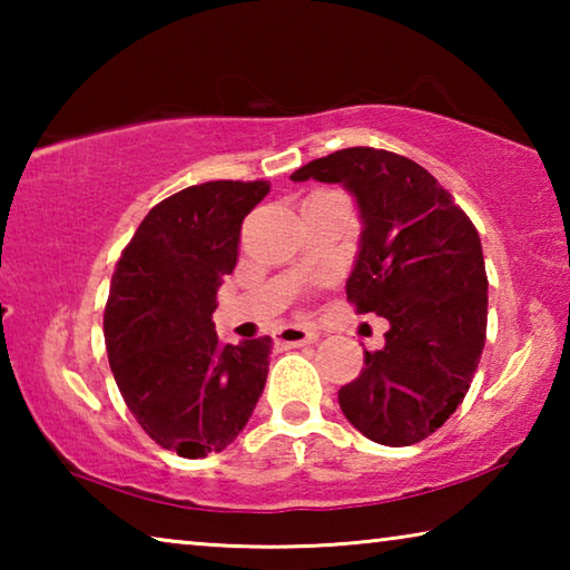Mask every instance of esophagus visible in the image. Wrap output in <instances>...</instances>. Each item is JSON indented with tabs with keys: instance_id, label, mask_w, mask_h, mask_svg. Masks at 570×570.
Masks as SVG:
<instances>
[{
	"instance_id": "esophagus-1",
	"label": "esophagus",
	"mask_w": 570,
	"mask_h": 570,
	"mask_svg": "<svg viewBox=\"0 0 570 570\" xmlns=\"http://www.w3.org/2000/svg\"><path fill=\"white\" fill-rule=\"evenodd\" d=\"M276 344L284 346V350H294V346H304V344H314L320 340V334L312 330H304V326H282L276 332Z\"/></svg>"
}]
</instances>
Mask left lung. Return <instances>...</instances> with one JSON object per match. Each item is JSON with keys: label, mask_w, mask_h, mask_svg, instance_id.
Instances as JSON below:
<instances>
[{"label": "left lung", "mask_w": 570, "mask_h": 570, "mask_svg": "<svg viewBox=\"0 0 570 570\" xmlns=\"http://www.w3.org/2000/svg\"><path fill=\"white\" fill-rule=\"evenodd\" d=\"M292 180L340 183L354 198L362 234L346 298L390 322L382 350L364 352L362 374L340 390L344 417L380 445H414L458 410L485 346L478 230L435 176L397 153L336 150Z\"/></svg>", "instance_id": "obj_1"}]
</instances>
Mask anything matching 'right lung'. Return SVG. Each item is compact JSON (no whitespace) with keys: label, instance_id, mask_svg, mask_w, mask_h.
<instances>
[{"label":"right lung","instance_id":"obj_1","mask_svg":"<svg viewBox=\"0 0 570 570\" xmlns=\"http://www.w3.org/2000/svg\"><path fill=\"white\" fill-rule=\"evenodd\" d=\"M268 180H210L150 208L122 250L105 344L125 404L160 448L206 458L238 438L262 397L272 336L220 344L216 292L236 268L240 224Z\"/></svg>","mask_w":570,"mask_h":570}]
</instances>
